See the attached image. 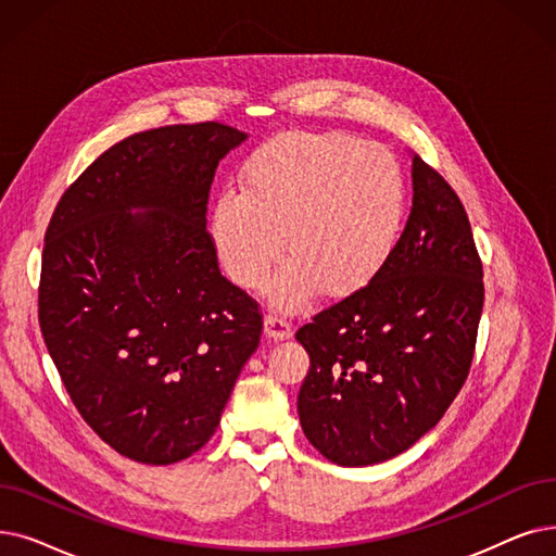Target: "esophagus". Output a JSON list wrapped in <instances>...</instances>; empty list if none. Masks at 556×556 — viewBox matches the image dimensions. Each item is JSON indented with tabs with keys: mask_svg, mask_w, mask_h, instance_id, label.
Returning <instances> with one entry per match:
<instances>
[{
	"mask_svg": "<svg viewBox=\"0 0 556 556\" xmlns=\"http://www.w3.org/2000/svg\"><path fill=\"white\" fill-rule=\"evenodd\" d=\"M265 336L273 341H286L293 336V325L286 316H268L265 318Z\"/></svg>",
	"mask_w": 556,
	"mask_h": 556,
	"instance_id": "esophagus-1",
	"label": "esophagus"
}]
</instances>
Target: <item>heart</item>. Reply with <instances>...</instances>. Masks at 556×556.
Masks as SVG:
<instances>
[{
	"label": "heart",
	"instance_id": "obj_1",
	"mask_svg": "<svg viewBox=\"0 0 556 556\" xmlns=\"http://www.w3.org/2000/svg\"><path fill=\"white\" fill-rule=\"evenodd\" d=\"M404 213V173L381 144L345 131H286L250 154L240 190L215 200L211 238L245 288L270 279L283 245L291 258L273 298L295 308L318 288L348 298L368 286L400 243Z\"/></svg>",
	"mask_w": 556,
	"mask_h": 556
}]
</instances>
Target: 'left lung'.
<instances>
[{
    "label": "left lung",
    "instance_id": "8db88e82",
    "mask_svg": "<svg viewBox=\"0 0 556 556\" xmlns=\"http://www.w3.org/2000/svg\"><path fill=\"white\" fill-rule=\"evenodd\" d=\"M412 179V213L389 263L295 333L311 358L300 422L338 466H372L412 447L443 418L472 364L484 273L468 215L418 154Z\"/></svg>",
    "mask_w": 556,
    "mask_h": 556
}]
</instances>
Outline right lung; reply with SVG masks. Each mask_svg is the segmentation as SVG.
I'll return each mask as SVG.
<instances>
[{
  "label": "right lung",
  "instance_id": "right-lung-1",
  "mask_svg": "<svg viewBox=\"0 0 556 556\" xmlns=\"http://www.w3.org/2000/svg\"><path fill=\"white\" fill-rule=\"evenodd\" d=\"M245 140L220 123L119 140L45 233V345L81 418L138 464L204 447L261 341L258 304L220 275L206 231L215 167Z\"/></svg>",
  "mask_w": 556,
  "mask_h": 556
}]
</instances>
